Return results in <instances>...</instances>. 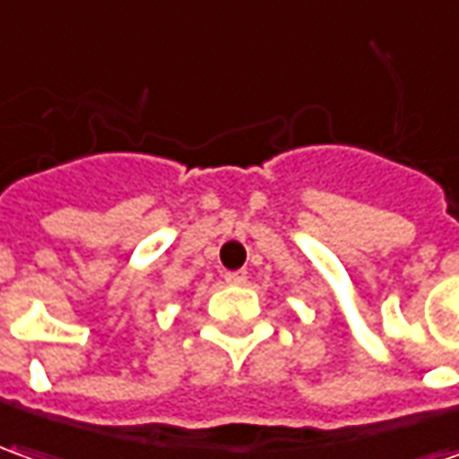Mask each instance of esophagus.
Masks as SVG:
<instances>
[{
  "mask_svg": "<svg viewBox=\"0 0 459 459\" xmlns=\"http://www.w3.org/2000/svg\"><path fill=\"white\" fill-rule=\"evenodd\" d=\"M223 279H226V283H230V286H241V283H246L248 281V273H246V271H226V276H223Z\"/></svg>",
  "mask_w": 459,
  "mask_h": 459,
  "instance_id": "esophagus-1",
  "label": "esophagus"
}]
</instances>
